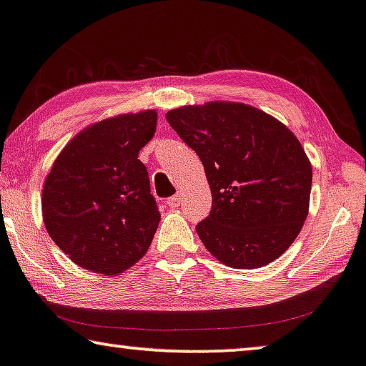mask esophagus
<instances>
[{"label": "esophagus", "mask_w": 366, "mask_h": 366, "mask_svg": "<svg viewBox=\"0 0 366 366\" xmlns=\"http://www.w3.org/2000/svg\"><path fill=\"white\" fill-rule=\"evenodd\" d=\"M181 202H182L181 194H176V195H172V197L167 200V204H169V207H172V209H176V207L181 205Z\"/></svg>", "instance_id": "obj_1"}]
</instances>
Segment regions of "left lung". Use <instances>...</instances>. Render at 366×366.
Wrapping results in <instances>:
<instances>
[{
  "label": "left lung",
  "instance_id": "1",
  "mask_svg": "<svg viewBox=\"0 0 366 366\" xmlns=\"http://www.w3.org/2000/svg\"><path fill=\"white\" fill-rule=\"evenodd\" d=\"M166 119L204 164L212 210L202 243L230 268L254 269L291 247L309 212L312 167L285 124L243 103L171 110Z\"/></svg>",
  "mask_w": 366,
  "mask_h": 366
}]
</instances>
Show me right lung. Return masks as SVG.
<instances>
[{"instance_id":"right-lung-1","label":"right lung","mask_w":366,"mask_h":366,"mask_svg":"<svg viewBox=\"0 0 366 366\" xmlns=\"http://www.w3.org/2000/svg\"><path fill=\"white\" fill-rule=\"evenodd\" d=\"M156 122L152 110L103 119L54 162L42 190L44 223L81 268L118 274L148 252L161 214L138 154Z\"/></svg>"}]
</instances>
